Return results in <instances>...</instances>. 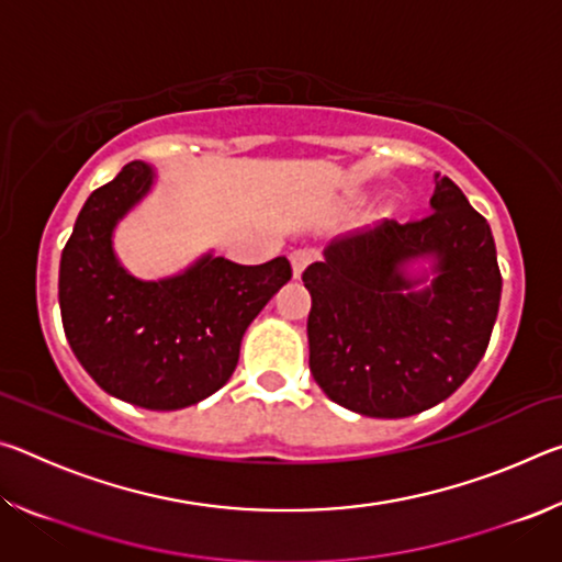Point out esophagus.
<instances>
[{"mask_svg":"<svg viewBox=\"0 0 562 562\" xmlns=\"http://www.w3.org/2000/svg\"><path fill=\"white\" fill-rule=\"evenodd\" d=\"M315 260V255H312L310 250H292L290 252V262H292V278L297 280L300 274L304 272V268H307V265Z\"/></svg>","mask_w":562,"mask_h":562,"instance_id":"obj_1","label":"esophagus"}]
</instances>
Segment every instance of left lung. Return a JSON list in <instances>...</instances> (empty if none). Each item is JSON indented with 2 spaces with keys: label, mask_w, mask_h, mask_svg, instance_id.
<instances>
[{
  "label": "left lung",
  "mask_w": 562,
  "mask_h": 562,
  "mask_svg": "<svg viewBox=\"0 0 562 562\" xmlns=\"http://www.w3.org/2000/svg\"><path fill=\"white\" fill-rule=\"evenodd\" d=\"M434 180L422 221L337 237L302 272L310 372L361 416L404 418L441 404L486 355L496 325L503 280L491 225L451 178Z\"/></svg>",
  "instance_id": "1"
}]
</instances>
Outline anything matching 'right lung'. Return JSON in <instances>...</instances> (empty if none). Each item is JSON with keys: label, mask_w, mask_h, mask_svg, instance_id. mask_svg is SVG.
I'll use <instances>...</instances> for the list:
<instances>
[{"label": "right lung", "mask_w": 562, "mask_h": 562, "mask_svg": "<svg viewBox=\"0 0 562 562\" xmlns=\"http://www.w3.org/2000/svg\"><path fill=\"white\" fill-rule=\"evenodd\" d=\"M156 186L133 160L83 203L59 265L66 339L103 392L133 406L176 412L233 376L245 329L292 278L288 258L237 265L205 252L160 280L131 274L113 231Z\"/></svg>", "instance_id": "add662e5"}]
</instances>
